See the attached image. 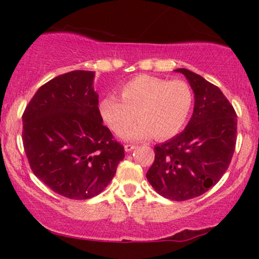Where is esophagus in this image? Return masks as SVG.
Instances as JSON below:
<instances>
[{
    "instance_id": "obj_1",
    "label": "esophagus",
    "mask_w": 259,
    "mask_h": 259,
    "mask_svg": "<svg viewBox=\"0 0 259 259\" xmlns=\"http://www.w3.org/2000/svg\"><path fill=\"white\" fill-rule=\"evenodd\" d=\"M134 148H136V146H134V145H125V151H126V152L133 151Z\"/></svg>"
}]
</instances>
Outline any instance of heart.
Here are the masks:
<instances>
[{"label":"heart","instance_id":"heart-1","mask_svg":"<svg viewBox=\"0 0 259 259\" xmlns=\"http://www.w3.org/2000/svg\"><path fill=\"white\" fill-rule=\"evenodd\" d=\"M120 100L114 95L105 97L99 104V112L109 130L127 140L167 139L176 136L189 118L192 107V91L184 81H168L161 77L139 75L120 88Z\"/></svg>","mask_w":259,"mask_h":259}]
</instances>
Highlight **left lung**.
I'll list each match as a JSON object with an SVG mask.
<instances>
[{"instance_id": "obj_1", "label": "left lung", "mask_w": 259, "mask_h": 259, "mask_svg": "<svg viewBox=\"0 0 259 259\" xmlns=\"http://www.w3.org/2000/svg\"><path fill=\"white\" fill-rule=\"evenodd\" d=\"M194 108L186 128L155 145L154 162L146 173L152 187L167 199H192L214 186L231 162L237 139V114L217 86L186 68Z\"/></svg>"}]
</instances>
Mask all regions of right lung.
I'll use <instances>...</instances> for the list:
<instances>
[{
	"mask_svg": "<svg viewBox=\"0 0 259 259\" xmlns=\"http://www.w3.org/2000/svg\"><path fill=\"white\" fill-rule=\"evenodd\" d=\"M94 72L73 70L38 88L22 115V141L31 171L69 199L98 196L112 182L123 146L99 112Z\"/></svg>",
	"mask_w": 259,
	"mask_h": 259,
	"instance_id": "1",
	"label": "right lung"
}]
</instances>
